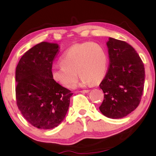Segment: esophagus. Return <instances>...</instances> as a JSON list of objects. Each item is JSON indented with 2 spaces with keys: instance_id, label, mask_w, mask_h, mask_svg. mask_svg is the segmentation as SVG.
Instances as JSON below:
<instances>
[{
  "instance_id": "esophagus-1",
  "label": "esophagus",
  "mask_w": 156,
  "mask_h": 156,
  "mask_svg": "<svg viewBox=\"0 0 156 156\" xmlns=\"http://www.w3.org/2000/svg\"><path fill=\"white\" fill-rule=\"evenodd\" d=\"M89 91H90V90H89V89H86V90L80 91V92H81V93H89Z\"/></svg>"
}]
</instances>
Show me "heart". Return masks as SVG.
<instances>
[{"mask_svg": "<svg viewBox=\"0 0 156 156\" xmlns=\"http://www.w3.org/2000/svg\"><path fill=\"white\" fill-rule=\"evenodd\" d=\"M60 63L61 65L51 69L52 78L65 87L72 88L77 82V73L80 76V86L101 80L106 75L109 58L102 45L84 42L69 47L62 55Z\"/></svg>", "mask_w": 156, "mask_h": 156, "instance_id": "obj_1", "label": "heart"}]
</instances>
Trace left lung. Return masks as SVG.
I'll return each mask as SVG.
<instances>
[{
  "mask_svg": "<svg viewBox=\"0 0 156 156\" xmlns=\"http://www.w3.org/2000/svg\"><path fill=\"white\" fill-rule=\"evenodd\" d=\"M109 70L100 84L104 100L99 107L112 119L125 117L138 107L144 89V64L138 53L125 41L109 38L107 43Z\"/></svg>",
  "mask_w": 156,
  "mask_h": 156,
  "instance_id": "left-lung-1",
  "label": "left lung"
}]
</instances>
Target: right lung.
<instances>
[{
    "label": "right lung",
    "mask_w": 156,
    "mask_h": 156,
    "mask_svg": "<svg viewBox=\"0 0 156 156\" xmlns=\"http://www.w3.org/2000/svg\"><path fill=\"white\" fill-rule=\"evenodd\" d=\"M58 44L42 42L21 57L16 69L17 106L35 127L51 129L64 120L72 93L52 78V63Z\"/></svg>",
    "instance_id": "right-lung-1"
}]
</instances>
